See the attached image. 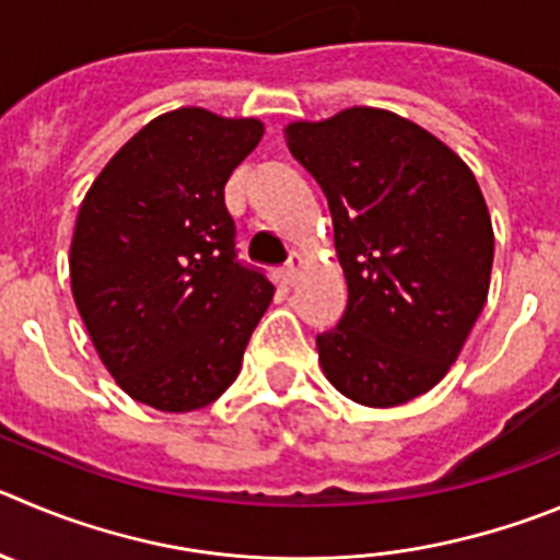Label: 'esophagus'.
Masks as SVG:
<instances>
[{
  "label": "esophagus",
  "instance_id": "34e87169",
  "mask_svg": "<svg viewBox=\"0 0 560 560\" xmlns=\"http://www.w3.org/2000/svg\"><path fill=\"white\" fill-rule=\"evenodd\" d=\"M301 268H304V256L292 250L290 259H287V265H284V268H281V279H284V284H295V279H298V273H301Z\"/></svg>",
  "mask_w": 560,
  "mask_h": 560
}]
</instances>
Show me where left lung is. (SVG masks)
Instances as JSON below:
<instances>
[{
    "label": "left lung",
    "instance_id": "left-lung-1",
    "mask_svg": "<svg viewBox=\"0 0 560 560\" xmlns=\"http://www.w3.org/2000/svg\"><path fill=\"white\" fill-rule=\"evenodd\" d=\"M323 187L348 279L342 320L317 334L326 378L373 409L445 378L489 295L492 218L472 171L389 109L351 107L287 127Z\"/></svg>",
    "mask_w": 560,
    "mask_h": 560
}]
</instances>
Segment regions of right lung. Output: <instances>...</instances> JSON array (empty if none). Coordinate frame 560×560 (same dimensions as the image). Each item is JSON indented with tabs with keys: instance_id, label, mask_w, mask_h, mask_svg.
<instances>
[{
	"instance_id": "obj_1",
	"label": "right lung",
	"mask_w": 560,
	"mask_h": 560,
	"mask_svg": "<svg viewBox=\"0 0 560 560\" xmlns=\"http://www.w3.org/2000/svg\"><path fill=\"white\" fill-rule=\"evenodd\" d=\"M262 124L182 107L145 124L88 190L71 243V292L104 368L160 411L203 409L237 378L273 301L237 259L223 187Z\"/></svg>"
}]
</instances>
